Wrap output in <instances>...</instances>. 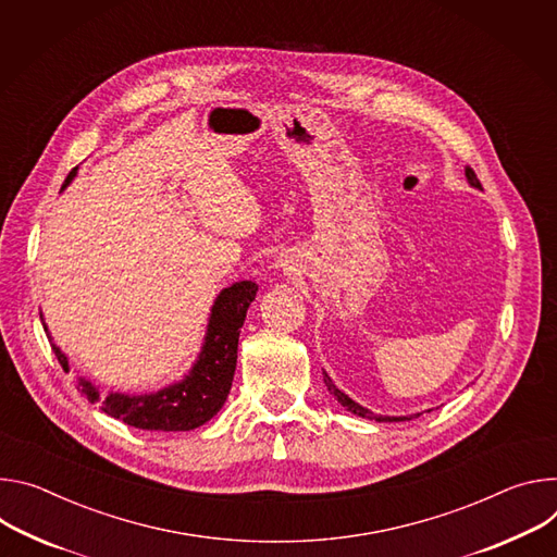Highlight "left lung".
I'll list each match as a JSON object with an SVG mask.
<instances>
[{
	"label": "left lung",
	"mask_w": 557,
	"mask_h": 557,
	"mask_svg": "<svg viewBox=\"0 0 557 557\" xmlns=\"http://www.w3.org/2000/svg\"><path fill=\"white\" fill-rule=\"evenodd\" d=\"M465 174H467V181L473 185V188H480V190H482V185H480V181H478V176H475V172H473L471 168H467V170H465ZM323 381H325L327 389L336 396V400H338L347 411H351V413H356V416H360V418H369V420H376V422H400V420H411V418H407V416H376V413H372L369 409H364L362 405L354 403L347 394H343V392L332 383V379H330L325 372H323Z\"/></svg>",
	"instance_id": "obj_1"
}]
</instances>
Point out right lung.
<instances>
[{"instance_id":"obj_1","label":"right lung","mask_w":557,"mask_h":557,"mask_svg":"<svg viewBox=\"0 0 557 557\" xmlns=\"http://www.w3.org/2000/svg\"><path fill=\"white\" fill-rule=\"evenodd\" d=\"M77 176V168H73L61 185V190L71 185ZM259 285L252 281H238L216 296L208 332L203 338L201 354L193 369L183 381L168 385L152 394H108L101 396L99 389L86 381L77 379V389L90 403H99L101 409L123 420L131 426L148 429V431H190L206 424L216 411L223 407L232 379L236 369V349L238 334L247 314V307L255 300ZM41 317V314H39ZM48 332V327L44 325ZM50 338V334H48ZM52 341V338H50ZM52 351L59 364L69 369V358L52 343Z\"/></svg>"}]
</instances>
